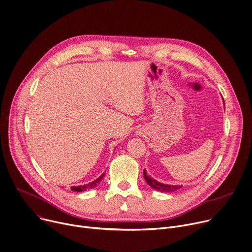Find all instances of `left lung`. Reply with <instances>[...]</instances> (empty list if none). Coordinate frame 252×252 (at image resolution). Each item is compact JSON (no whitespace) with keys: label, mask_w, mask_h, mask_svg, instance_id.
Returning <instances> with one entry per match:
<instances>
[{"label":"left lung","mask_w":252,"mask_h":252,"mask_svg":"<svg viewBox=\"0 0 252 252\" xmlns=\"http://www.w3.org/2000/svg\"><path fill=\"white\" fill-rule=\"evenodd\" d=\"M143 175H144V179L147 182V184L150 185L153 189L158 190L160 192H173V191H176L177 189L182 187V186H178V185H169V184L160 183L157 180L151 178L149 175H147L146 170L143 171Z\"/></svg>","instance_id":"8db88e82"}]
</instances>
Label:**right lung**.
<instances>
[{"instance_id": "right-lung-1", "label": "right lung", "mask_w": 252, "mask_h": 252, "mask_svg": "<svg viewBox=\"0 0 252 252\" xmlns=\"http://www.w3.org/2000/svg\"><path fill=\"white\" fill-rule=\"evenodd\" d=\"M103 176H104V174H102L99 178H97L96 180H94V181H92V182H90L88 184H84V185H80V186H73V187H71V190L72 191H76V192H82V191H85L87 189H91V188L97 186L100 183V181L102 180Z\"/></svg>"}]
</instances>
